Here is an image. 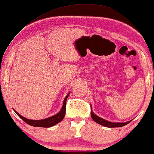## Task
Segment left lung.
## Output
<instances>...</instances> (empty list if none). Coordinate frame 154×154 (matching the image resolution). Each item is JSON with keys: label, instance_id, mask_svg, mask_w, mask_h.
<instances>
[{"label": "left lung", "instance_id": "8db88e82", "mask_svg": "<svg viewBox=\"0 0 154 154\" xmlns=\"http://www.w3.org/2000/svg\"><path fill=\"white\" fill-rule=\"evenodd\" d=\"M90 106L92 107L91 105ZM90 114H91V117L93 120L97 123L98 124H100V125H103L104 127H107V128H120V127H123L126 125L127 124H128L129 123H130L131 121H128V122H125V123H113V122H110L108 121L105 120V119L101 118L99 116L96 115L94 113V112H92L91 109V112H90Z\"/></svg>", "mask_w": 154, "mask_h": 154}]
</instances>
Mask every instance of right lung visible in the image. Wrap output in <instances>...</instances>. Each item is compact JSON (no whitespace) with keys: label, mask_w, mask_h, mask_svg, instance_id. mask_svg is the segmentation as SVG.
I'll use <instances>...</instances> for the list:
<instances>
[{"label":"right lung","mask_w":154,"mask_h":154,"mask_svg":"<svg viewBox=\"0 0 154 154\" xmlns=\"http://www.w3.org/2000/svg\"><path fill=\"white\" fill-rule=\"evenodd\" d=\"M70 92H68V94L66 96V97L63 101V105L62 108H61L60 111L58 112L57 114H55L52 116L48 117L46 119H41V120H31V119H26L25 117L21 116L20 114L18 113L15 109H14V111L16 112L17 115H18L20 119L29 125L33 127H42V128H51V127L54 126L56 124L59 123L60 122L63 120V119L64 118L65 114H66V100L67 98L69 96Z\"/></svg>","instance_id":"obj_1"}]
</instances>
